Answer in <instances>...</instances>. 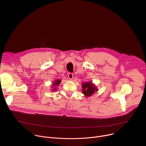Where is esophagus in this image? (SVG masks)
Masks as SVG:
<instances>
[{
  "mask_svg": "<svg viewBox=\"0 0 146 146\" xmlns=\"http://www.w3.org/2000/svg\"><path fill=\"white\" fill-rule=\"evenodd\" d=\"M68 76L69 78L70 79V80H72V79L73 78V74L72 73H68Z\"/></svg>",
  "mask_w": 146,
  "mask_h": 146,
  "instance_id": "esophagus-1",
  "label": "esophagus"
}]
</instances>
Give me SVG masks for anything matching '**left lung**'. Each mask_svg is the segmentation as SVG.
Segmentation results:
<instances>
[{
	"instance_id": "1",
	"label": "left lung",
	"mask_w": 146,
	"mask_h": 146,
	"mask_svg": "<svg viewBox=\"0 0 146 146\" xmlns=\"http://www.w3.org/2000/svg\"><path fill=\"white\" fill-rule=\"evenodd\" d=\"M82 94L87 97L91 96L95 91L96 92L98 91L97 88L91 82H85L82 83Z\"/></svg>"
}]
</instances>
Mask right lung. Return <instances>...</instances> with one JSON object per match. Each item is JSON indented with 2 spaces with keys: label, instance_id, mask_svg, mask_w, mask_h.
Instances as JSON below:
<instances>
[{
  "label": "right lung",
  "instance_id": "right-lung-1",
  "mask_svg": "<svg viewBox=\"0 0 146 146\" xmlns=\"http://www.w3.org/2000/svg\"><path fill=\"white\" fill-rule=\"evenodd\" d=\"M60 81H61V80H59V79L56 80L54 81V82L53 83V84H52V90L53 91H55L56 90V87H58L59 85V84L60 83Z\"/></svg>",
  "mask_w": 146,
  "mask_h": 146
}]
</instances>
